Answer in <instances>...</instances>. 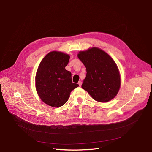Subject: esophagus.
<instances>
[{
  "label": "esophagus",
  "instance_id": "34e87169",
  "mask_svg": "<svg viewBox=\"0 0 152 152\" xmlns=\"http://www.w3.org/2000/svg\"><path fill=\"white\" fill-rule=\"evenodd\" d=\"M78 84H79V86L80 87L81 86V85H82V81H79L78 82Z\"/></svg>",
  "mask_w": 152,
  "mask_h": 152
}]
</instances>
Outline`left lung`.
<instances>
[{
    "instance_id": "8db88e82",
    "label": "left lung",
    "mask_w": 152,
    "mask_h": 152,
    "mask_svg": "<svg viewBox=\"0 0 152 152\" xmlns=\"http://www.w3.org/2000/svg\"><path fill=\"white\" fill-rule=\"evenodd\" d=\"M77 57L87 70L82 88L97 102L113 99L120 87V73L113 59L98 48L80 51Z\"/></svg>"
}]
</instances>
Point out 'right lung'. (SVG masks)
Returning a JSON list of instances; mask_svg holds the SVG:
<instances>
[{
	"label": "right lung",
	"instance_id": "obj_1",
	"mask_svg": "<svg viewBox=\"0 0 152 152\" xmlns=\"http://www.w3.org/2000/svg\"><path fill=\"white\" fill-rule=\"evenodd\" d=\"M69 56L61 52L48 53L40 62L35 77L37 93L43 102L59 107L67 102L71 92L77 87L73 83L72 73L65 69Z\"/></svg>",
	"mask_w": 152,
	"mask_h": 152
}]
</instances>
